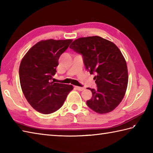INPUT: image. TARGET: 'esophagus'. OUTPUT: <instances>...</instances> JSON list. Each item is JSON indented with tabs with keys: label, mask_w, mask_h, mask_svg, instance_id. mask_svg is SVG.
Returning a JSON list of instances; mask_svg holds the SVG:
<instances>
[{
	"label": "esophagus",
	"mask_w": 153,
	"mask_h": 153,
	"mask_svg": "<svg viewBox=\"0 0 153 153\" xmlns=\"http://www.w3.org/2000/svg\"><path fill=\"white\" fill-rule=\"evenodd\" d=\"M75 88H76L77 90L79 91H82L83 90H84L83 87H78V86H75Z\"/></svg>",
	"instance_id": "esophagus-1"
}]
</instances>
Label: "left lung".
Returning a JSON list of instances; mask_svg holds the SVG:
<instances>
[{"mask_svg": "<svg viewBox=\"0 0 153 153\" xmlns=\"http://www.w3.org/2000/svg\"><path fill=\"white\" fill-rule=\"evenodd\" d=\"M70 48L82 54L83 62L94 79L97 89L91 91V99L87 101L91 109L98 114H106L121 102L128 87V67L124 57L116 45L99 36L81 37Z\"/></svg>", "mask_w": 153, "mask_h": 153, "instance_id": "obj_1", "label": "left lung"}]
</instances>
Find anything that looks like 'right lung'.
<instances>
[{"label": "right lung", "mask_w": 153, "mask_h": 153, "mask_svg": "<svg viewBox=\"0 0 153 153\" xmlns=\"http://www.w3.org/2000/svg\"><path fill=\"white\" fill-rule=\"evenodd\" d=\"M71 39L42 40L33 45L22 58L19 68V82L27 102L44 114L56 112L73 86L51 82L56 72L60 55Z\"/></svg>", "instance_id": "obj_1"}]
</instances>
